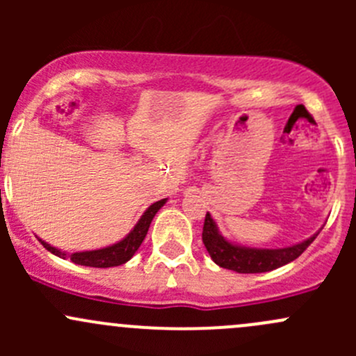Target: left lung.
<instances>
[{
	"label": "left lung",
	"instance_id": "8db88e82",
	"mask_svg": "<svg viewBox=\"0 0 356 356\" xmlns=\"http://www.w3.org/2000/svg\"><path fill=\"white\" fill-rule=\"evenodd\" d=\"M318 232L312 236V238L305 239L303 243H298V245L288 248H277V250L246 248L227 241L218 232V227L213 218H211V215L207 213L203 225V236L201 238H203V245L207 248L208 253H210L211 260L218 267L229 268V270H234L238 274H260V272L275 270V268L296 260L314 243Z\"/></svg>",
	"mask_w": 356,
	"mask_h": 356
}]
</instances>
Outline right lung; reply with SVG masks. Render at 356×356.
I'll use <instances>...</instances> for the list:
<instances>
[{"mask_svg":"<svg viewBox=\"0 0 356 356\" xmlns=\"http://www.w3.org/2000/svg\"><path fill=\"white\" fill-rule=\"evenodd\" d=\"M165 201H167V198L153 203L152 207L143 213V217L139 218V222L134 225V229H132V231L129 232L122 241L115 243V245L111 246L102 248V250L79 251V253L67 254L65 251H60L58 248L48 245V243H44L42 239H39V241H41V245L44 246L46 250L51 251L53 254H56V257L60 258H70V260L77 265H86V267H96V268L117 267V265L125 264V261H129L132 257H134V253L138 251V248L141 246V243L145 241L146 234H148V229H149V224H152L153 217H155L156 211L163 207Z\"/></svg>","mask_w":356,"mask_h":356,"instance_id":"1","label":"right lung"}]
</instances>
